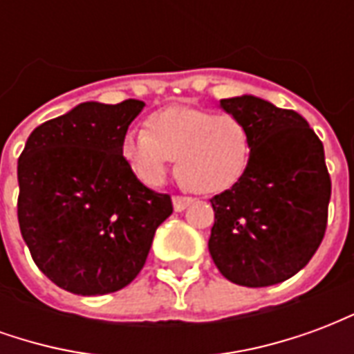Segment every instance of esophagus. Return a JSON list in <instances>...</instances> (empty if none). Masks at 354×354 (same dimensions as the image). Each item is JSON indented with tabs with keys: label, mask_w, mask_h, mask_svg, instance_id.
<instances>
[{
	"label": "esophagus",
	"mask_w": 354,
	"mask_h": 354,
	"mask_svg": "<svg viewBox=\"0 0 354 354\" xmlns=\"http://www.w3.org/2000/svg\"><path fill=\"white\" fill-rule=\"evenodd\" d=\"M192 203H193V199H189V197H180V195L172 199V205H174V210H176V212H182V210H185V208L189 207Z\"/></svg>",
	"instance_id": "34e87169"
}]
</instances>
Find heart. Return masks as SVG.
Returning a JSON list of instances; mask_svg holds the SVG:
<instances>
[{
  "label": "heart",
  "instance_id": "b5f03b06",
  "mask_svg": "<svg viewBox=\"0 0 354 354\" xmlns=\"http://www.w3.org/2000/svg\"><path fill=\"white\" fill-rule=\"evenodd\" d=\"M119 151L132 176L159 187L176 159L180 182L195 193L230 189L250 159L246 124L233 113L174 106L147 117L146 131L124 132Z\"/></svg>",
  "mask_w": 354,
  "mask_h": 354
}]
</instances>
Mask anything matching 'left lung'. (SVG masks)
I'll list each match as a JSON object with an SVG mask.
<instances>
[{
  "mask_svg": "<svg viewBox=\"0 0 354 354\" xmlns=\"http://www.w3.org/2000/svg\"><path fill=\"white\" fill-rule=\"evenodd\" d=\"M220 106L246 124L250 159L233 187L210 199L208 250L227 281L279 284L309 263L324 237L332 193L324 147L294 109L252 94Z\"/></svg>",
  "mask_w": 354,
  "mask_h": 354,
  "instance_id": "obj_1",
  "label": "left lung"
}]
</instances>
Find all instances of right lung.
Here are the masks:
<instances>
[{
    "instance_id": "obj_1",
    "label": "right lung",
    "mask_w": 354,
    "mask_h": 354,
    "mask_svg": "<svg viewBox=\"0 0 354 354\" xmlns=\"http://www.w3.org/2000/svg\"><path fill=\"white\" fill-rule=\"evenodd\" d=\"M144 106L83 102L39 124L19 157L22 239L43 274L77 296L131 284L172 214L170 195L138 182L119 151Z\"/></svg>"
}]
</instances>
